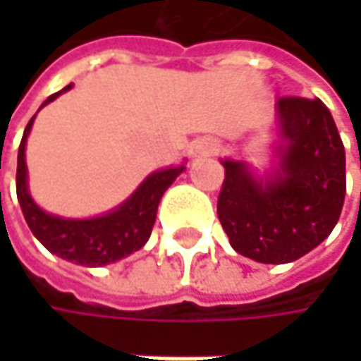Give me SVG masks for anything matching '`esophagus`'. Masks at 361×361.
Here are the masks:
<instances>
[{
	"mask_svg": "<svg viewBox=\"0 0 361 361\" xmlns=\"http://www.w3.org/2000/svg\"><path fill=\"white\" fill-rule=\"evenodd\" d=\"M216 150V142L211 140V138H204V140H199L197 145L192 146L190 154L192 157H207V154H213Z\"/></svg>",
	"mask_w": 361,
	"mask_h": 361,
	"instance_id": "1",
	"label": "esophagus"
}]
</instances>
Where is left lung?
<instances>
[{
  "label": "left lung",
  "mask_w": 361,
  "mask_h": 361,
  "mask_svg": "<svg viewBox=\"0 0 361 361\" xmlns=\"http://www.w3.org/2000/svg\"><path fill=\"white\" fill-rule=\"evenodd\" d=\"M277 169L257 176L243 160H221L216 215L231 247L257 263H291L327 239L345 197V150L319 98L275 104Z\"/></svg>",
  "instance_id": "8db88e82"
}]
</instances>
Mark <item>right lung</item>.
I'll list each match as a JSON object with an SVG mask.
<instances>
[{
    "label": "right lung",
    "instance_id": "1",
    "mask_svg": "<svg viewBox=\"0 0 361 361\" xmlns=\"http://www.w3.org/2000/svg\"><path fill=\"white\" fill-rule=\"evenodd\" d=\"M70 88L72 84H68L63 90L51 94L42 108L54 102L60 94ZM34 120L35 116H32V120L27 122L18 150L16 190H18L21 213L25 216V223L35 235V239L49 253L84 267H102L142 249L154 227L159 202L164 190L173 185L174 178L185 171V166L180 164L148 174L126 201L116 209L108 211L106 215L92 216V219H63V216L49 215L35 204L27 188L25 142Z\"/></svg>",
    "mask_w": 361,
    "mask_h": 361
}]
</instances>
